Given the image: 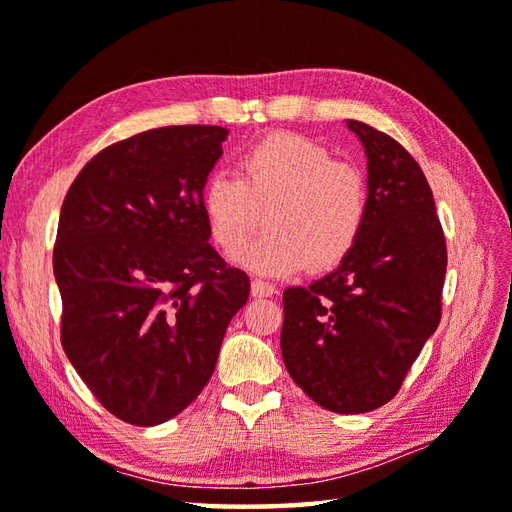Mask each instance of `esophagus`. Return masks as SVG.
<instances>
[{
	"label": "esophagus",
	"mask_w": 512,
	"mask_h": 512,
	"mask_svg": "<svg viewBox=\"0 0 512 512\" xmlns=\"http://www.w3.org/2000/svg\"><path fill=\"white\" fill-rule=\"evenodd\" d=\"M250 292H253V297H273L277 288L273 284H268V281L253 279L250 281Z\"/></svg>",
	"instance_id": "34e87169"
}]
</instances>
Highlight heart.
Listing matches in <instances>:
<instances>
[{
	"label": "heart",
	"instance_id": "1",
	"mask_svg": "<svg viewBox=\"0 0 512 512\" xmlns=\"http://www.w3.org/2000/svg\"><path fill=\"white\" fill-rule=\"evenodd\" d=\"M202 206L213 242L224 255L242 253L262 222L268 231L244 262L268 275H292L303 266L325 270L352 253L369 213L365 171L334 160L299 134H273L250 145L235 176H215Z\"/></svg>",
	"mask_w": 512,
	"mask_h": 512
}]
</instances>
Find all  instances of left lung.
<instances>
[{
  "instance_id": "left-lung-1",
  "label": "left lung",
  "mask_w": 512,
  "mask_h": 512,
  "mask_svg": "<svg viewBox=\"0 0 512 512\" xmlns=\"http://www.w3.org/2000/svg\"><path fill=\"white\" fill-rule=\"evenodd\" d=\"M347 127L367 154V222L339 268L284 292L281 354L317 405L365 413L398 394L438 328L447 239L416 158L372 125Z\"/></svg>"
}]
</instances>
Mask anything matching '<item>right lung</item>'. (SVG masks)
Here are the masks:
<instances>
[{
  "label": "right lung",
  "instance_id": "1",
  "mask_svg": "<svg viewBox=\"0 0 512 512\" xmlns=\"http://www.w3.org/2000/svg\"><path fill=\"white\" fill-rule=\"evenodd\" d=\"M224 127L173 125L101 149L65 195L52 266L61 345L96 400L154 427L200 396L250 279L209 244L202 189Z\"/></svg>",
  "mask_w": 512,
  "mask_h": 512
}]
</instances>
